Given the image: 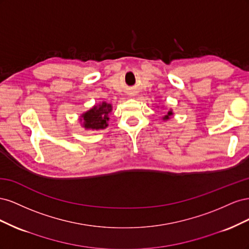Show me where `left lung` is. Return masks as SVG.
Masks as SVG:
<instances>
[{
	"label": "left lung",
	"mask_w": 249,
	"mask_h": 249,
	"mask_svg": "<svg viewBox=\"0 0 249 249\" xmlns=\"http://www.w3.org/2000/svg\"><path fill=\"white\" fill-rule=\"evenodd\" d=\"M171 116H173V111H172V109H169V110L166 112V114H165V115L162 117V119H163V120H169V119L171 118Z\"/></svg>",
	"instance_id": "left-lung-1"
}]
</instances>
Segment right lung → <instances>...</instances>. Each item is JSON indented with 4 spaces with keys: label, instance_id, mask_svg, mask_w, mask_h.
Segmentation results:
<instances>
[{
    "label": "right lung",
    "instance_id": "add662e5",
    "mask_svg": "<svg viewBox=\"0 0 249 249\" xmlns=\"http://www.w3.org/2000/svg\"><path fill=\"white\" fill-rule=\"evenodd\" d=\"M112 112V105L107 102H102L89 109L88 111L82 113L80 116L81 125L85 130L99 131L106 129L109 125V115Z\"/></svg>",
    "mask_w": 249,
    "mask_h": 249
}]
</instances>
